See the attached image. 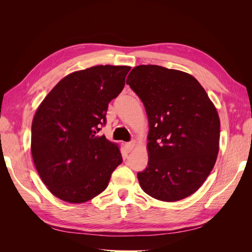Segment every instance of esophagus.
Listing matches in <instances>:
<instances>
[{
  "label": "esophagus",
  "mask_w": 252,
  "mask_h": 252,
  "mask_svg": "<svg viewBox=\"0 0 252 252\" xmlns=\"http://www.w3.org/2000/svg\"><path fill=\"white\" fill-rule=\"evenodd\" d=\"M125 147H126V149L128 151H132L134 149V147H135V141H131V142H129V143H126L125 144Z\"/></svg>",
  "instance_id": "34e87169"
}]
</instances>
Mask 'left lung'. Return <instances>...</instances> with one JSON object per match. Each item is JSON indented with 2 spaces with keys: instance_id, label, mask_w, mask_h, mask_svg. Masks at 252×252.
Returning <instances> with one entry per match:
<instances>
[{
  "instance_id": "1",
  "label": "left lung",
  "mask_w": 252,
  "mask_h": 252,
  "mask_svg": "<svg viewBox=\"0 0 252 252\" xmlns=\"http://www.w3.org/2000/svg\"><path fill=\"white\" fill-rule=\"evenodd\" d=\"M126 83L148 117V166L138 173L145 192L175 202L199 189L216 164L220 119L192 75L158 65H140Z\"/></svg>"
}]
</instances>
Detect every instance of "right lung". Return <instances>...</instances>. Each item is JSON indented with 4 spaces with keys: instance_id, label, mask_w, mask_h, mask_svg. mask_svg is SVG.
Returning a JSON list of instances; mask_svg holds the SVG:
<instances>
[{
    "instance_id": "1",
    "label": "right lung",
    "mask_w": 252,
    "mask_h": 252,
    "mask_svg": "<svg viewBox=\"0 0 252 252\" xmlns=\"http://www.w3.org/2000/svg\"><path fill=\"white\" fill-rule=\"evenodd\" d=\"M129 70V66L100 65L72 72L37 108L32 125L33 163L59 199L74 204L94 199L123 161L117 144L97 133Z\"/></svg>"
}]
</instances>
